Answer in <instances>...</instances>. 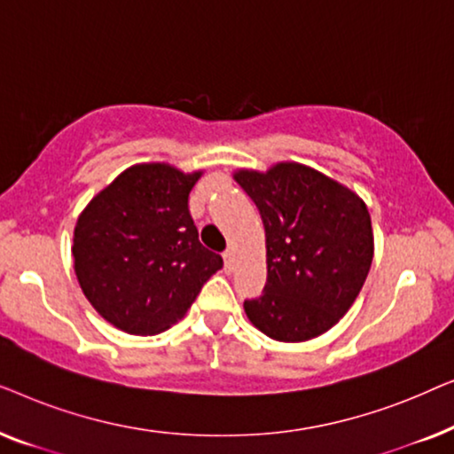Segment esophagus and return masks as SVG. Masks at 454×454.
Returning <instances> with one entry per match:
<instances>
[{"mask_svg": "<svg viewBox=\"0 0 454 454\" xmlns=\"http://www.w3.org/2000/svg\"><path fill=\"white\" fill-rule=\"evenodd\" d=\"M223 258H225V270L231 272L235 269V250H233V247H227L225 254H223Z\"/></svg>", "mask_w": 454, "mask_h": 454, "instance_id": "34e87169", "label": "esophagus"}]
</instances>
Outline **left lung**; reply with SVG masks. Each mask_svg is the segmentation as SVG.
Here are the masks:
<instances>
[{
  "label": "left lung",
  "mask_w": 454,
  "mask_h": 454,
  "mask_svg": "<svg viewBox=\"0 0 454 454\" xmlns=\"http://www.w3.org/2000/svg\"><path fill=\"white\" fill-rule=\"evenodd\" d=\"M235 182L258 207L266 231L269 277L262 295L244 301L247 318L285 343L326 333L356 301L374 256L364 200L297 163L239 171Z\"/></svg>",
  "instance_id": "obj_1"
}]
</instances>
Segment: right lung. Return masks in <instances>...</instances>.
Returning a JSON list of instances; mask_svg holds the SVG:
<instances>
[{"label": "right lung", "instance_id": "obj_1", "mask_svg": "<svg viewBox=\"0 0 454 454\" xmlns=\"http://www.w3.org/2000/svg\"><path fill=\"white\" fill-rule=\"evenodd\" d=\"M200 171L136 165L92 198L74 229V270L92 308L129 334L188 312L223 258L198 239L190 192Z\"/></svg>", "mask_w": 454, "mask_h": 454}]
</instances>
